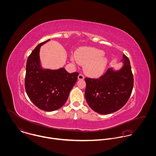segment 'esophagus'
<instances>
[{
    "mask_svg": "<svg viewBox=\"0 0 156 156\" xmlns=\"http://www.w3.org/2000/svg\"><path fill=\"white\" fill-rule=\"evenodd\" d=\"M84 78H85V77H84L83 74H82V73H80V74H79V75L78 76V79H79V80L84 79Z\"/></svg>",
    "mask_w": 156,
    "mask_h": 156,
    "instance_id": "esophagus-1",
    "label": "esophagus"
}]
</instances>
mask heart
<instances>
[{
    "mask_svg": "<svg viewBox=\"0 0 156 156\" xmlns=\"http://www.w3.org/2000/svg\"><path fill=\"white\" fill-rule=\"evenodd\" d=\"M104 52L94 48H83L77 50L75 57H72L73 61L86 65L85 71L93 76L101 75L105 70L108 60L103 57Z\"/></svg>",
    "mask_w": 156,
    "mask_h": 156,
    "instance_id": "b5f03b06",
    "label": "heart"
}]
</instances>
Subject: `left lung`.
<instances>
[{
  "mask_svg": "<svg viewBox=\"0 0 156 156\" xmlns=\"http://www.w3.org/2000/svg\"><path fill=\"white\" fill-rule=\"evenodd\" d=\"M124 66L117 71L108 68L99 78L85 77V95L89 107L100 114H109L122 108L133 88V75L129 58L123 55Z\"/></svg>",
  "mask_w": 156,
  "mask_h": 156,
  "instance_id": "obj_1",
  "label": "left lung"
}]
</instances>
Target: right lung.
Listing matches in <instances>:
<instances>
[{
  "instance_id": "add662e5",
  "label": "right lung",
  "mask_w": 156,
  "mask_h": 156,
  "mask_svg": "<svg viewBox=\"0 0 156 156\" xmlns=\"http://www.w3.org/2000/svg\"><path fill=\"white\" fill-rule=\"evenodd\" d=\"M49 40L38 45L28 56L24 87L29 98L37 108L51 112L66 103L79 73L70 74L64 68L57 70L41 69L39 57L40 47Z\"/></svg>"
}]
</instances>
